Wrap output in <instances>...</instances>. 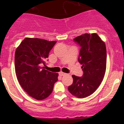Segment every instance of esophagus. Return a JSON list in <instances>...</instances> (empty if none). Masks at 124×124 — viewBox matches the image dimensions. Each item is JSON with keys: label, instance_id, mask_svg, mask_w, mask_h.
Returning <instances> with one entry per match:
<instances>
[{"label": "esophagus", "instance_id": "1", "mask_svg": "<svg viewBox=\"0 0 124 124\" xmlns=\"http://www.w3.org/2000/svg\"><path fill=\"white\" fill-rule=\"evenodd\" d=\"M66 73H64V72H59V75H60L61 76H64V75H66Z\"/></svg>", "mask_w": 124, "mask_h": 124}]
</instances>
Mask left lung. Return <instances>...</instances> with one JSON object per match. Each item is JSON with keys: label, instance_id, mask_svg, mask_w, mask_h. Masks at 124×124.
Here are the masks:
<instances>
[{"label": "left lung", "instance_id": "left-lung-1", "mask_svg": "<svg viewBox=\"0 0 124 124\" xmlns=\"http://www.w3.org/2000/svg\"><path fill=\"white\" fill-rule=\"evenodd\" d=\"M80 46L78 61L82 65V77L72 75L73 82L68 90L78 98L93 94L103 80L106 70V44L96 33L85 34L73 39Z\"/></svg>", "mask_w": 124, "mask_h": 124}]
</instances>
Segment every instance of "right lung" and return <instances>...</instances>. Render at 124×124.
Here are the masks:
<instances>
[{"mask_svg":"<svg viewBox=\"0 0 124 124\" xmlns=\"http://www.w3.org/2000/svg\"><path fill=\"white\" fill-rule=\"evenodd\" d=\"M56 41L25 38L17 48L15 65L20 85L29 96L38 100L46 99L58 81V73L44 69L45 61Z\"/></svg>","mask_w":124,"mask_h":124,"instance_id":"right-lung-1","label":"right lung"}]
</instances>
